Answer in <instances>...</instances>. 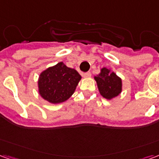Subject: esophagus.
Instances as JSON below:
<instances>
[{
	"instance_id": "34e87169",
	"label": "esophagus",
	"mask_w": 159,
	"mask_h": 159,
	"mask_svg": "<svg viewBox=\"0 0 159 159\" xmlns=\"http://www.w3.org/2000/svg\"><path fill=\"white\" fill-rule=\"evenodd\" d=\"M83 76L84 77V78H89V77H90V76H91V73L90 72L84 73V74H83Z\"/></svg>"
}]
</instances>
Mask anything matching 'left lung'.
Returning <instances> with one entry per match:
<instances>
[{
	"label": "left lung",
	"mask_w": 159,
	"mask_h": 159,
	"mask_svg": "<svg viewBox=\"0 0 159 159\" xmlns=\"http://www.w3.org/2000/svg\"><path fill=\"white\" fill-rule=\"evenodd\" d=\"M94 80L100 95L107 100H112L122 93L123 83L121 77L109 68H101L100 72L94 76Z\"/></svg>",
	"instance_id": "left-lung-1"
}]
</instances>
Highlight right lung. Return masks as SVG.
I'll return each mask as SVG.
<instances>
[{
    "label": "right lung",
    "instance_id": "add662e5",
    "mask_svg": "<svg viewBox=\"0 0 159 159\" xmlns=\"http://www.w3.org/2000/svg\"><path fill=\"white\" fill-rule=\"evenodd\" d=\"M81 78L76 70L59 62L41 72L37 83L38 93L49 103H62L74 93Z\"/></svg>",
    "mask_w": 159,
    "mask_h": 159
}]
</instances>
